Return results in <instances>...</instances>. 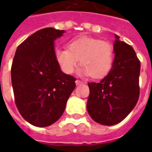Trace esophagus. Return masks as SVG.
I'll return each instance as SVG.
<instances>
[{"label": "esophagus", "mask_w": 152, "mask_h": 152, "mask_svg": "<svg viewBox=\"0 0 152 152\" xmlns=\"http://www.w3.org/2000/svg\"><path fill=\"white\" fill-rule=\"evenodd\" d=\"M83 81L81 80H76V86H80V85H82Z\"/></svg>", "instance_id": "esophagus-1"}]
</instances>
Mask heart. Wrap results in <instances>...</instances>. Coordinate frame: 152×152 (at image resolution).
I'll use <instances>...</instances> for the list:
<instances>
[{"label":"heart","mask_w":152,"mask_h":152,"mask_svg":"<svg viewBox=\"0 0 152 152\" xmlns=\"http://www.w3.org/2000/svg\"><path fill=\"white\" fill-rule=\"evenodd\" d=\"M67 49H57L54 57L60 69L66 74L73 72L79 62L82 64L78 72L99 79L110 72L113 63V48L106 40L80 37L67 44Z\"/></svg>","instance_id":"heart-1"}]
</instances>
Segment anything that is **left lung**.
Masks as SVG:
<instances>
[{"instance_id":"left-lung-1","label":"left lung","mask_w":152,"mask_h":152,"mask_svg":"<svg viewBox=\"0 0 152 152\" xmlns=\"http://www.w3.org/2000/svg\"><path fill=\"white\" fill-rule=\"evenodd\" d=\"M113 50L114 61L108 74L99 83H88L87 111L94 121L103 125L123 121L139 97L140 61L135 51L115 34Z\"/></svg>"}]
</instances>
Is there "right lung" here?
Masks as SVG:
<instances>
[{
  "mask_svg": "<svg viewBox=\"0 0 152 152\" xmlns=\"http://www.w3.org/2000/svg\"><path fill=\"white\" fill-rule=\"evenodd\" d=\"M64 32L43 28L28 37L15 52L11 67L15 103L25 121L34 126L55 123L76 87V79L61 71L54 57V40Z\"/></svg>",
  "mask_w": 152,
  "mask_h": 152,
  "instance_id": "right-lung-1",
  "label": "right lung"
}]
</instances>
